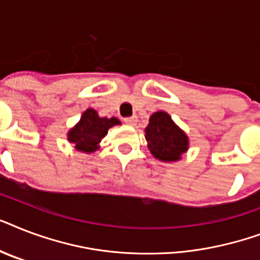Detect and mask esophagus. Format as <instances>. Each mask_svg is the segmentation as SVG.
<instances>
[{
    "instance_id": "34e87169",
    "label": "esophagus",
    "mask_w": 260,
    "mask_h": 260,
    "mask_svg": "<svg viewBox=\"0 0 260 260\" xmlns=\"http://www.w3.org/2000/svg\"><path fill=\"white\" fill-rule=\"evenodd\" d=\"M124 122H125V124H128V125L134 126V125H136V122H138V117H136V116L126 117V118H124Z\"/></svg>"
}]
</instances>
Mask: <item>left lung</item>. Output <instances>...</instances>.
I'll return each instance as SVG.
<instances>
[{"mask_svg":"<svg viewBox=\"0 0 260 260\" xmlns=\"http://www.w3.org/2000/svg\"><path fill=\"white\" fill-rule=\"evenodd\" d=\"M144 132L148 150L160 162H178L189 150L187 135L173 121L167 112L159 110L151 114Z\"/></svg>","mask_w":260,"mask_h":260,"instance_id":"8db88e82","label":"left lung"}]
</instances>
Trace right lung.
I'll list each match as a JSON object with an SVG mask.
<instances>
[{
  "instance_id": "obj_1",
  "label": "right lung",
  "mask_w": 260,
  "mask_h": 260,
  "mask_svg": "<svg viewBox=\"0 0 260 260\" xmlns=\"http://www.w3.org/2000/svg\"><path fill=\"white\" fill-rule=\"evenodd\" d=\"M117 117H100L97 110L86 109L77 124L67 132V140L74 144V148L81 152L91 154L100 148V143L106 136L109 128L120 125Z\"/></svg>"
}]
</instances>
